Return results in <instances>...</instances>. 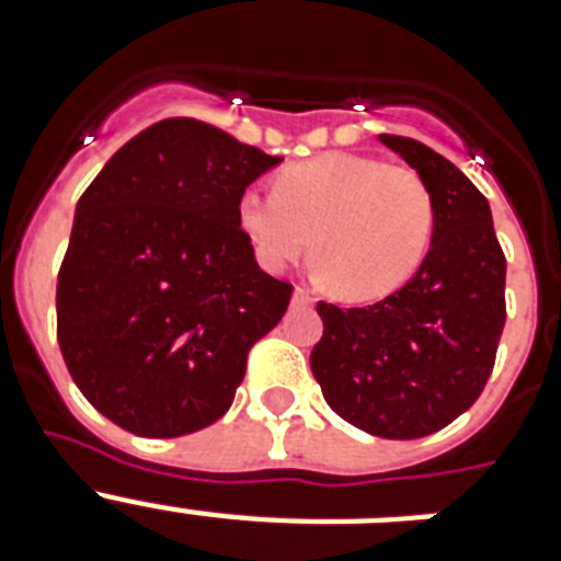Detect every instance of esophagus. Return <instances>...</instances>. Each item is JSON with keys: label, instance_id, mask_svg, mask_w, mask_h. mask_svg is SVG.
I'll list each match as a JSON object with an SVG mask.
<instances>
[{"label": "esophagus", "instance_id": "1", "mask_svg": "<svg viewBox=\"0 0 561 561\" xmlns=\"http://www.w3.org/2000/svg\"><path fill=\"white\" fill-rule=\"evenodd\" d=\"M291 304H295V306H311V304H314V297H311L309 291L304 289V286H297V289L291 291Z\"/></svg>", "mask_w": 561, "mask_h": 561}]
</instances>
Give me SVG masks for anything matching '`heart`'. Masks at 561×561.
Instances as JSON below:
<instances>
[{
  "label": "heart",
  "instance_id": "heart-1",
  "mask_svg": "<svg viewBox=\"0 0 561 561\" xmlns=\"http://www.w3.org/2000/svg\"><path fill=\"white\" fill-rule=\"evenodd\" d=\"M238 227L261 266L286 270L311 250L329 289L365 304L404 286L433 241V196L410 168L329 151L295 162L277 191L247 187Z\"/></svg>",
  "mask_w": 561,
  "mask_h": 561
}]
</instances>
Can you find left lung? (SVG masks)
<instances>
[{
	"label": "left lung",
	"mask_w": 561,
	"mask_h": 561,
	"mask_svg": "<svg viewBox=\"0 0 561 561\" xmlns=\"http://www.w3.org/2000/svg\"><path fill=\"white\" fill-rule=\"evenodd\" d=\"M379 140L427 185L433 241L419 272L379 304H317L323 336L311 374L340 419L410 440L447 427L483 393L505 325V255L492 207L460 168L413 137Z\"/></svg>",
	"instance_id": "left-lung-1"
}]
</instances>
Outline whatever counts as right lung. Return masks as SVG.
I'll list each match as a JSON object with an SVG mask.
<instances>
[{
	"instance_id": "add662e5",
	"label": "right lung",
	"mask_w": 561,
	"mask_h": 561,
	"mask_svg": "<svg viewBox=\"0 0 561 561\" xmlns=\"http://www.w3.org/2000/svg\"><path fill=\"white\" fill-rule=\"evenodd\" d=\"M277 162L210 123L171 117L117 148L78 199L58 345L117 427L176 438L230 410L247 354L291 297L257 266L236 216Z\"/></svg>"
}]
</instances>
